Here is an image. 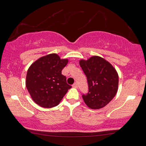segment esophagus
Masks as SVG:
<instances>
[{"instance_id": "1", "label": "esophagus", "mask_w": 146, "mask_h": 146, "mask_svg": "<svg viewBox=\"0 0 146 146\" xmlns=\"http://www.w3.org/2000/svg\"><path fill=\"white\" fill-rule=\"evenodd\" d=\"M78 83H75V84H73V88H78Z\"/></svg>"}]
</instances>
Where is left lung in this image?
<instances>
[{
	"label": "left lung",
	"instance_id": "left-lung-1",
	"mask_svg": "<svg viewBox=\"0 0 146 146\" xmlns=\"http://www.w3.org/2000/svg\"><path fill=\"white\" fill-rule=\"evenodd\" d=\"M80 66L87 78L88 92L82 97L88 108L99 110L108 105L116 94L118 75L108 61L94 56L81 60Z\"/></svg>",
	"mask_w": 146,
	"mask_h": 146
}]
</instances>
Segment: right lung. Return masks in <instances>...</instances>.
Here are the masks:
<instances>
[{"label": "right lung", "instance_id": "add662e5", "mask_svg": "<svg viewBox=\"0 0 146 146\" xmlns=\"http://www.w3.org/2000/svg\"><path fill=\"white\" fill-rule=\"evenodd\" d=\"M67 59L56 54L43 56L33 62L27 71L26 86L35 103L45 108L57 106L71 86L62 75Z\"/></svg>", "mask_w": 146, "mask_h": 146}]
</instances>
